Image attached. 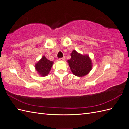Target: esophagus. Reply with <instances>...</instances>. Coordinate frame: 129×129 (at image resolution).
Segmentation results:
<instances>
[{
    "label": "esophagus",
    "mask_w": 129,
    "mask_h": 129,
    "mask_svg": "<svg viewBox=\"0 0 129 129\" xmlns=\"http://www.w3.org/2000/svg\"><path fill=\"white\" fill-rule=\"evenodd\" d=\"M64 60H65V57H64L59 58V60L61 61H64Z\"/></svg>",
    "instance_id": "obj_1"
}]
</instances>
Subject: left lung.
<instances>
[{
  "instance_id": "1",
  "label": "left lung",
  "mask_w": 129,
  "mask_h": 129,
  "mask_svg": "<svg viewBox=\"0 0 129 129\" xmlns=\"http://www.w3.org/2000/svg\"><path fill=\"white\" fill-rule=\"evenodd\" d=\"M71 58L67 61L74 75L82 77L87 75L92 68V62L89 55H82L74 50L71 54Z\"/></svg>"
}]
</instances>
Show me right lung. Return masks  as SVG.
I'll return each mask as SVG.
<instances>
[{"mask_svg": "<svg viewBox=\"0 0 129 129\" xmlns=\"http://www.w3.org/2000/svg\"><path fill=\"white\" fill-rule=\"evenodd\" d=\"M53 64V62L48 60L45 56H43L41 59L35 64V68L40 76H45L49 74Z\"/></svg>", "mask_w": 129, "mask_h": 129, "instance_id": "add662e5", "label": "right lung"}]
</instances>
